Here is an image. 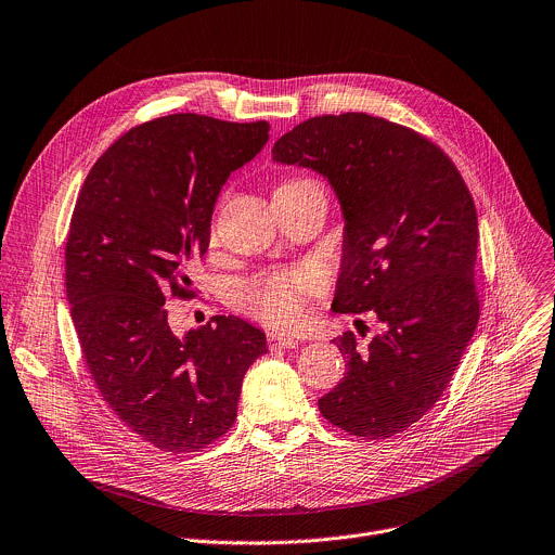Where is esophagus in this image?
<instances>
[{
  "instance_id": "1",
  "label": "esophagus",
  "mask_w": 555,
  "mask_h": 555,
  "mask_svg": "<svg viewBox=\"0 0 555 555\" xmlns=\"http://www.w3.org/2000/svg\"><path fill=\"white\" fill-rule=\"evenodd\" d=\"M268 344L272 348H294L298 344V339L292 333H285V331H270L268 333Z\"/></svg>"
}]
</instances>
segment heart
I'll return each instance as SVG.
<instances>
[{
	"label": "heart",
	"mask_w": 555,
	"mask_h": 555,
	"mask_svg": "<svg viewBox=\"0 0 555 555\" xmlns=\"http://www.w3.org/2000/svg\"><path fill=\"white\" fill-rule=\"evenodd\" d=\"M309 178H292L285 180L281 188H292L294 182H302ZM279 188V190H281ZM324 274L313 266H296L281 268L274 272H266L244 283L240 289V305L274 324H298L307 305L313 296L324 289Z\"/></svg>",
	"instance_id": "heart-1"
}]
</instances>
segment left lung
<instances>
[{"label": "left lung", "instance_id": "8db88e82", "mask_svg": "<svg viewBox=\"0 0 555 555\" xmlns=\"http://www.w3.org/2000/svg\"><path fill=\"white\" fill-rule=\"evenodd\" d=\"M272 160L324 176L344 218L331 309L373 311L382 331L333 339L344 379L320 414L359 438H390L442 397L479 320L477 211L453 160L423 134L365 113L298 124Z\"/></svg>", "mask_w": 555, "mask_h": 555}]
</instances>
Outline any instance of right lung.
Here are the masks:
<instances>
[{
    "instance_id": "add662e5",
    "label": "right lung",
    "mask_w": 555,
    "mask_h": 555,
    "mask_svg": "<svg viewBox=\"0 0 555 555\" xmlns=\"http://www.w3.org/2000/svg\"><path fill=\"white\" fill-rule=\"evenodd\" d=\"M268 121L167 115L119 137L91 167L69 227L65 281L89 373L117 418L160 451L224 436L266 333L214 315L178 337L165 298L192 296V266L231 171L268 143Z\"/></svg>"
}]
</instances>
